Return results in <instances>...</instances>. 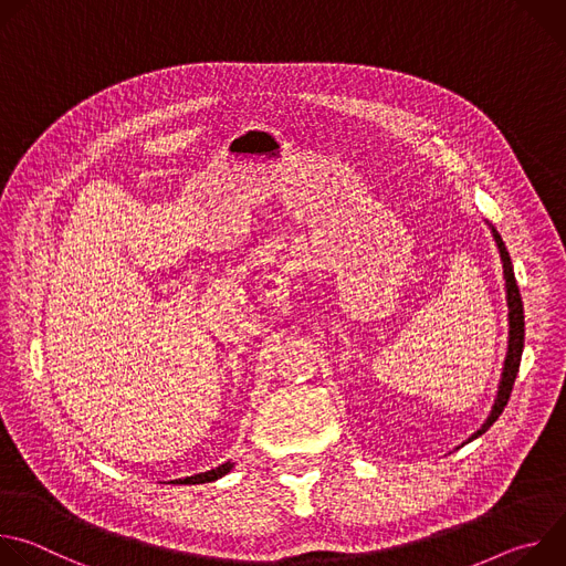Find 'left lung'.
<instances>
[{"label":"left lung","mask_w":566,"mask_h":566,"mask_svg":"<svg viewBox=\"0 0 566 566\" xmlns=\"http://www.w3.org/2000/svg\"><path fill=\"white\" fill-rule=\"evenodd\" d=\"M495 241H497V249L504 262V277H506V295H509V325H511V338H509V354H506V363H504V374H502V382H500V391H497V400H495V408L489 417V421L481 426V430H476V434L472 439H476L479 434L486 432L504 412L506 402L511 398L517 371H520V360H522V349H524V306H522V295L515 282V273H513V264H511V255L504 247V241L500 237V232L493 228Z\"/></svg>","instance_id":"obj_1"}]
</instances>
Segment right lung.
Here are the masks:
<instances>
[{
  "label": "right lung",
  "mask_w": 566,
  "mask_h": 566,
  "mask_svg": "<svg viewBox=\"0 0 566 566\" xmlns=\"http://www.w3.org/2000/svg\"><path fill=\"white\" fill-rule=\"evenodd\" d=\"M230 468H232V463H230V461H226V463H221V465H219V468H214V470H208V472H201V474H195V476L179 479L177 483H206V481H214V479L223 476L226 472H230Z\"/></svg>",
  "instance_id": "obj_1"
}]
</instances>
